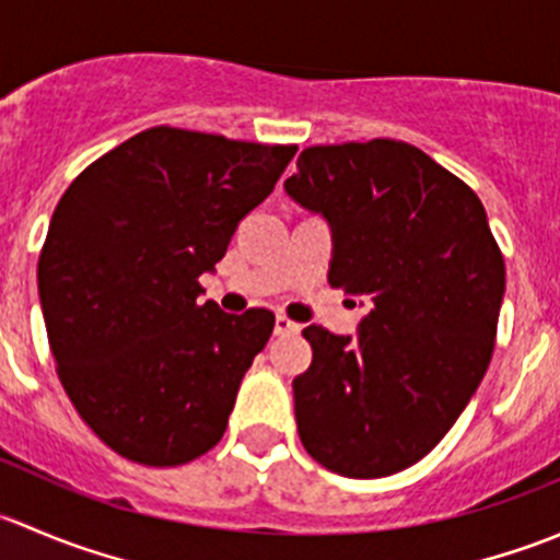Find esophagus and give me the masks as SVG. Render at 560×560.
Returning a JSON list of instances; mask_svg holds the SVG:
<instances>
[{
    "instance_id": "1",
    "label": "esophagus",
    "mask_w": 560,
    "mask_h": 560,
    "mask_svg": "<svg viewBox=\"0 0 560 560\" xmlns=\"http://www.w3.org/2000/svg\"><path fill=\"white\" fill-rule=\"evenodd\" d=\"M295 332H301L298 322H292L287 314L276 316V336H295Z\"/></svg>"
}]
</instances>
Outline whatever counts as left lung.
Segmentation results:
<instances>
[{"mask_svg":"<svg viewBox=\"0 0 560 560\" xmlns=\"http://www.w3.org/2000/svg\"><path fill=\"white\" fill-rule=\"evenodd\" d=\"M284 189L330 222V287L371 301L354 341L303 330V447L341 477L404 471L455 425L493 358L506 270L488 213L457 175L389 138L303 149Z\"/></svg>","mask_w":560,"mask_h":560,"instance_id":"8db88e82","label":"left lung"}]
</instances>
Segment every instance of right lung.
Returning a JSON list of instances; mask_svg holds the SVG:
<instances>
[{"label":"right lung","instance_id":"right-lung-1","mask_svg":"<svg viewBox=\"0 0 560 560\" xmlns=\"http://www.w3.org/2000/svg\"><path fill=\"white\" fill-rule=\"evenodd\" d=\"M295 151L162 124L61 195L39 252V303L61 387L113 453L180 466L224 436L276 316L200 303V276Z\"/></svg>","mask_w":560,"mask_h":560}]
</instances>
